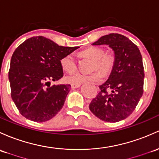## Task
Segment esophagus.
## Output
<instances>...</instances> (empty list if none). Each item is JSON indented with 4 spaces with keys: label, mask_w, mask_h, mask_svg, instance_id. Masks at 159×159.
I'll return each instance as SVG.
<instances>
[{
    "label": "esophagus",
    "mask_w": 159,
    "mask_h": 159,
    "mask_svg": "<svg viewBox=\"0 0 159 159\" xmlns=\"http://www.w3.org/2000/svg\"><path fill=\"white\" fill-rule=\"evenodd\" d=\"M80 86V84H74V83H73V84H71V88H72V89L79 88Z\"/></svg>",
    "instance_id": "1"
}]
</instances>
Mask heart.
I'll use <instances>...</instances> for the list:
<instances>
[{
  "label": "heart",
  "instance_id": "obj_1",
  "mask_svg": "<svg viewBox=\"0 0 159 159\" xmlns=\"http://www.w3.org/2000/svg\"><path fill=\"white\" fill-rule=\"evenodd\" d=\"M82 55L93 60L91 71L98 70L104 76L111 73L115 65L116 57L114 53L106 52L100 47H89L81 52ZM61 66L66 73H73L77 69V63L73 54H66L61 59ZM98 71H94L89 74L76 73L66 76V82L74 84L83 83H98L102 80V75Z\"/></svg>",
  "mask_w": 159,
  "mask_h": 159
}]
</instances>
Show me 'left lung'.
I'll return each mask as SVG.
<instances>
[{
  "label": "left lung",
  "mask_w": 159,
  "mask_h": 159,
  "mask_svg": "<svg viewBox=\"0 0 159 159\" xmlns=\"http://www.w3.org/2000/svg\"><path fill=\"white\" fill-rule=\"evenodd\" d=\"M93 45H107L114 50L115 65L108 80L99 86L89 109L100 120L117 122L127 118L136 108L143 93L144 68L139 48L124 35L111 33Z\"/></svg>",
  "instance_id": "left-lung-1"
}]
</instances>
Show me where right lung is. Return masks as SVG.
<instances>
[{
    "label": "right lung",
    "mask_w": 159,
    "mask_h": 159,
    "mask_svg": "<svg viewBox=\"0 0 159 159\" xmlns=\"http://www.w3.org/2000/svg\"><path fill=\"white\" fill-rule=\"evenodd\" d=\"M79 47H64L43 36L28 39L12 55L9 70L11 98L29 120L45 122L64 106L70 84L50 86L63 76L61 59Z\"/></svg>",
    "instance_id": "add662e5"
}]
</instances>
